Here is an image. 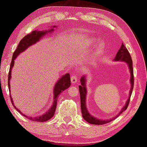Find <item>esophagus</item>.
Wrapping results in <instances>:
<instances>
[{
  "label": "esophagus",
  "mask_w": 147,
  "mask_h": 147,
  "mask_svg": "<svg viewBox=\"0 0 147 147\" xmlns=\"http://www.w3.org/2000/svg\"><path fill=\"white\" fill-rule=\"evenodd\" d=\"M78 80V78H77V76L76 75H73L71 78V81L72 84H76Z\"/></svg>",
  "instance_id": "1"
}]
</instances>
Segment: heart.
Returning <instances> with one entry per match:
<instances>
[{
  "label": "heart",
  "mask_w": 147,
  "mask_h": 147,
  "mask_svg": "<svg viewBox=\"0 0 147 147\" xmlns=\"http://www.w3.org/2000/svg\"><path fill=\"white\" fill-rule=\"evenodd\" d=\"M103 44H100L99 46H98V49H97V53H100L101 51L103 50Z\"/></svg>",
  "instance_id": "1"
}]
</instances>
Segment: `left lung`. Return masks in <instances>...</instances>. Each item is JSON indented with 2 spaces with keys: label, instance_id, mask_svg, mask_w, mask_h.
I'll return each instance as SVG.
<instances>
[{
  "label": "left lung",
  "instance_id": "8db88e82",
  "mask_svg": "<svg viewBox=\"0 0 147 147\" xmlns=\"http://www.w3.org/2000/svg\"><path fill=\"white\" fill-rule=\"evenodd\" d=\"M114 60L115 61H123L127 63L128 65H129V70L130 72V74H131V76H130V84H131V88H130V94H129V98L128 100L127 101L126 104L122 108L121 111L119 112V113L117 115L115 118L111 119H107V120H103V119H98L95 117L92 116L90 115L89 112H88L86 105H85V103H86V94H87V89H86V84H85V82H86V78L85 76H82L80 80L81 82V85L79 86V91H80V101H81V110H82V116L85 121H87L90 124H93V125H103L108 123L111 122L113 121V119L116 118L117 117H118L120 114H121L123 112L125 111L128 107V105H129V103L130 102V96H131L133 87H134V71H133V67H132V60L131 57H130V55L129 52V51L125 46L124 44L122 43L121 46L119 49L118 52L117 53L116 55V57L114 58Z\"/></svg>",
  "mask_w": 147,
  "mask_h": 147
}]
</instances>
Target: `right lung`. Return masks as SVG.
Listing matches in <instances>:
<instances>
[{
  "label": "right lung",
  "mask_w": 147,
  "mask_h": 147,
  "mask_svg": "<svg viewBox=\"0 0 147 147\" xmlns=\"http://www.w3.org/2000/svg\"><path fill=\"white\" fill-rule=\"evenodd\" d=\"M53 28H57V26H53ZM53 31H54L53 30V29H51V30H47V31H36V30L33 31L31 33H29L28 34H27V35L25 36L20 41L19 44H18L17 46V48L15 51V52L13 53L11 62V64H10L9 71L8 74V82H7L9 92H10L9 82H10L11 78V70H12L13 65H14V60L16 59V58L17 57L18 55H19L20 53L24 51L29 46H32L33 44H35L36 42L39 41V40L44 35H45V34ZM70 85H71L70 74L69 73H67L64 76L61 77V78L58 80L57 83H56V85H55L54 90H54V91H53L54 92V100H53V105L51 107V108L49 109V110H48L46 113H44L43 115L37 116V117H35V118H32V117L26 116L25 114H24L22 112H20L19 110H18V109L14 105L12 98L10 95L11 101L12 105L14 106V107L17 109V111H18V113H20L22 116H25L26 118L31 120V121H39V122L46 121L54 116L55 111H56V107H57V100H58V96H59V95L60 94V93L63 92V90H65V89H67V88H69L70 87Z\"/></svg>",
  "instance_id": "1"
}]
</instances>
